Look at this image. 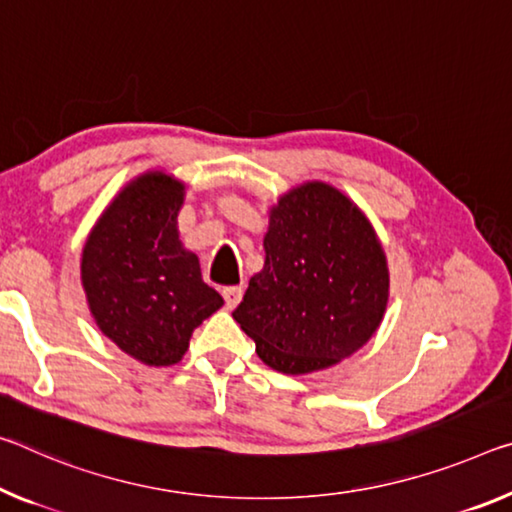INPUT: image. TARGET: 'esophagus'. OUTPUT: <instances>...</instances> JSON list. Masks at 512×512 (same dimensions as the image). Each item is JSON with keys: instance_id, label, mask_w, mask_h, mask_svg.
<instances>
[{"instance_id": "34e87169", "label": "esophagus", "mask_w": 512, "mask_h": 512, "mask_svg": "<svg viewBox=\"0 0 512 512\" xmlns=\"http://www.w3.org/2000/svg\"><path fill=\"white\" fill-rule=\"evenodd\" d=\"M241 296H243V287H241V285L223 287V298H225V305H227V307H237Z\"/></svg>"}]
</instances>
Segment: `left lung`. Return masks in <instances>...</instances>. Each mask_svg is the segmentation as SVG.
<instances>
[{
  "mask_svg": "<svg viewBox=\"0 0 512 512\" xmlns=\"http://www.w3.org/2000/svg\"><path fill=\"white\" fill-rule=\"evenodd\" d=\"M264 250V269L232 316L271 369L319 371L369 342L389 275L376 234L351 200L321 182L287 193L273 207Z\"/></svg>",
  "mask_w": 512,
  "mask_h": 512,
  "instance_id": "obj_1",
  "label": "left lung"
}]
</instances>
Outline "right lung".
<instances>
[{
    "label": "right lung",
    "instance_id": "1",
    "mask_svg": "<svg viewBox=\"0 0 512 512\" xmlns=\"http://www.w3.org/2000/svg\"><path fill=\"white\" fill-rule=\"evenodd\" d=\"M184 186L164 173L129 184L102 214L81 257V282L97 326L120 351L154 367L182 360L189 339L223 298L182 248Z\"/></svg>",
    "mask_w": 512,
    "mask_h": 512
}]
</instances>
